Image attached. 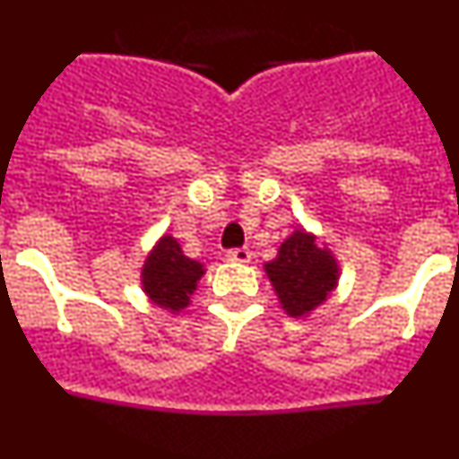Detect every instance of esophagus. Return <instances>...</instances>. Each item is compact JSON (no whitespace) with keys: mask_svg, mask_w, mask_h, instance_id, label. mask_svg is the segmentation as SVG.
<instances>
[{"mask_svg":"<svg viewBox=\"0 0 459 459\" xmlns=\"http://www.w3.org/2000/svg\"><path fill=\"white\" fill-rule=\"evenodd\" d=\"M250 257H253V253H250L248 248L227 250V259H230V262H238V264H246V262H250Z\"/></svg>","mask_w":459,"mask_h":459,"instance_id":"esophagus-1","label":"esophagus"}]
</instances>
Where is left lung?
Returning a JSON list of instances; mask_svg holds the SVG:
<instances>
[{"label":"left lung","mask_w":459,"mask_h":459,"mask_svg":"<svg viewBox=\"0 0 459 459\" xmlns=\"http://www.w3.org/2000/svg\"><path fill=\"white\" fill-rule=\"evenodd\" d=\"M278 296L280 307L290 317H307L338 287L340 264L333 253L303 227L280 243L275 259L264 264Z\"/></svg>","instance_id":"1"}]
</instances>
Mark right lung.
Masks as SVG:
<instances>
[{
	"label": "right lung",
	"mask_w": 459,
	"mask_h": 459,
	"mask_svg": "<svg viewBox=\"0 0 459 459\" xmlns=\"http://www.w3.org/2000/svg\"><path fill=\"white\" fill-rule=\"evenodd\" d=\"M204 275V264L186 257L179 241L169 234L158 238L142 266V290L149 301L169 312L190 306V296Z\"/></svg>",
	"instance_id": "right-lung-1"
}]
</instances>
